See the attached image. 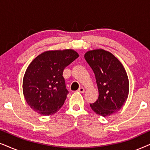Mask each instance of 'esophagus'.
Wrapping results in <instances>:
<instances>
[{"instance_id": "34e87169", "label": "esophagus", "mask_w": 150, "mask_h": 150, "mask_svg": "<svg viewBox=\"0 0 150 150\" xmlns=\"http://www.w3.org/2000/svg\"><path fill=\"white\" fill-rule=\"evenodd\" d=\"M77 91H79V93H84V92H85V89H84L83 87H81L78 89Z\"/></svg>"}]
</instances>
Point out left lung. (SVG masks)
Here are the masks:
<instances>
[{"label": "left lung", "instance_id": "obj_1", "mask_svg": "<svg viewBox=\"0 0 150 150\" xmlns=\"http://www.w3.org/2000/svg\"><path fill=\"white\" fill-rule=\"evenodd\" d=\"M85 59L96 76L99 96L91 109L102 117L119 111L126 102L129 92L126 71L120 61L102 49L86 52Z\"/></svg>", "mask_w": 150, "mask_h": 150}]
</instances>
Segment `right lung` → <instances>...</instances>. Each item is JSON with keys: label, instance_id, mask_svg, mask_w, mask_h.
I'll return each instance as SVG.
<instances>
[{"label": "right lung", "instance_id": "right-lung-1", "mask_svg": "<svg viewBox=\"0 0 150 150\" xmlns=\"http://www.w3.org/2000/svg\"><path fill=\"white\" fill-rule=\"evenodd\" d=\"M79 57L71 50L42 53L28 65L23 79V93L30 107L42 115L61 108L69 91L63 76L64 69Z\"/></svg>", "mask_w": 150, "mask_h": 150}]
</instances>
